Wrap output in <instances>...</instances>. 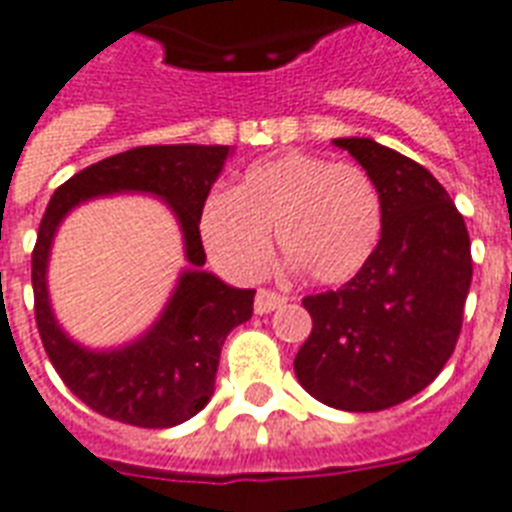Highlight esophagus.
<instances>
[{
    "label": "esophagus",
    "mask_w": 512,
    "mask_h": 512,
    "mask_svg": "<svg viewBox=\"0 0 512 512\" xmlns=\"http://www.w3.org/2000/svg\"><path fill=\"white\" fill-rule=\"evenodd\" d=\"M287 303V295H282V292L276 290H265V287H260L255 295V311L257 314H271L273 308H279Z\"/></svg>",
    "instance_id": "1"
}]
</instances>
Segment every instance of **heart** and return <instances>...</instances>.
<instances>
[{"mask_svg":"<svg viewBox=\"0 0 512 512\" xmlns=\"http://www.w3.org/2000/svg\"><path fill=\"white\" fill-rule=\"evenodd\" d=\"M201 239L217 263L257 276L276 233L287 263L317 284L354 279L376 252L384 204L376 182L354 163L284 152L252 163L233 193H214L201 209Z\"/></svg>","mask_w":512,"mask_h":512,"instance_id":"1","label":"heart"}]
</instances>
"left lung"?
<instances>
[{"label":"left lung","instance_id":"1","mask_svg":"<svg viewBox=\"0 0 512 512\" xmlns=\"http://www.w3.org/2000/svg\"><path fill=\"white\" fill-rule=\"evenodd\" d=\"M376 182L384 230L338 290L306 295L311 335L295 357L308 395L338 411H386L429 386L462 333L470 236L446 187L373 139H335Z\"/></svg>","mask_w":512,"mask_h":512}]
</instances>
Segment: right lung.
<instances>
[{"instance_id":"right-lung-1","label":"right lung","mask_w":512,"mask_h":512,"mask_svg":"<svg viewBox=\"0 0 512 512\" xmlns=\"http://www.w3.org/2000/svg\"><path fill=\"white\" fill-rule=\"evenodd\" d=\"M228 152L225 144H150L117 152L66 179L39 222L31 252L39 338L72 395L107 419L166 429L195 416L214 392L222 343L233 327L252 317L255 290H236L201 271L206 252L198 220ZM126 189L161 194L175 209L194 268L180 277L170 306L150 334L123 350L88 352L60 333L49 311L44 284L49 244L57 222L80 200Z\"/></svg>"}]
</instances>
